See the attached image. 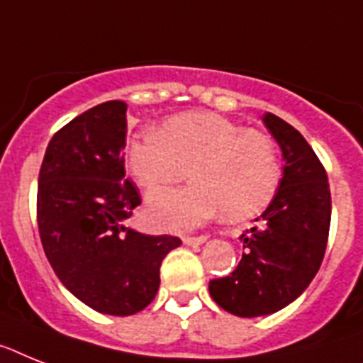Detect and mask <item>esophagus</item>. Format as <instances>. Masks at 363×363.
<instances>
[{
    "label": "esophagus",
    "instance_id": "esophagus-1",
    "mask_svg": "<svg viewBox=\"0 0 363 363\" xmlns=\"http://www.w3.org/2000/svg\"><path fill=\"white\" fill-rule=\"evenodd\" d=\"M207 240V235H199V237H184L182 238V242L186 244V246H199Z\"/></svg>",
    "mask_w": 363,
    "mask_h": 363
}]
</instances>
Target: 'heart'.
Returning a JSON list of instances; mask_svg holds the SVG:
<instances>
[{"mask_svg": "<svg viewBox=\"0 0 363 363\" xmlns=\"http://www.w3.org/2000/svg\"><path fill=\"white\" fill-rule=\"evenodd\" d=\"M130 173L147 191L181 181L191 184L149 199V216L162 229L184 231L223 211L233 222L270 205L281 179L278 151L267 134L242 128L212 111L175 115L160 130H145L126 145Z\"/></svg>", "mask_w": 363, "mask_h": 363, "instance_id": "heart-1", "label": "heart"}]
</instances>
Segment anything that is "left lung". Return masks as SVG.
Here are the masks:
<instances>
[{
	"mask_svg": "<svg viewBox=\"0 0 363 363\" xmlns=\"http://www.w3.org/2000/svg\"><path fill=\"white\" fill-rule=\"evenodd\" d=\"M263 123L281 147L284 177L257 225L240 235L238 267L208 284L212 300L237 317L276 313L304 293L325 257L332 216L326 169L304 135L274 113Z\"/></svg>",
	"mask_w": 363,
	"mask_h": 363,
	"instance_id": "left-lung-1",
	"label": "left lung"
}]
</instances>
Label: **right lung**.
Segmentation results:
<instances>
[{"label":"right lung","instance_id":"add662e5","mask_svg":"<svg viewBox=\"0 0 363 363\" xmlns=\"http://www.w3.org/2000/svg\"><path fill=\"white\" fill-rule=\"evenodd\" d=\"M126 104L110 100L54 134L38 173L37 223L61 284L100 313L145 309L160 287V264L181 246L172 235L126 225L141 203L125 179Z\"/></svg>","mask_w":363,"mask_h":363}]
</instances>
